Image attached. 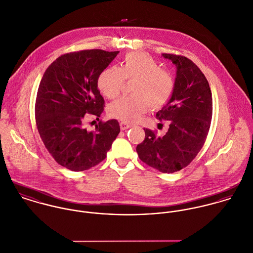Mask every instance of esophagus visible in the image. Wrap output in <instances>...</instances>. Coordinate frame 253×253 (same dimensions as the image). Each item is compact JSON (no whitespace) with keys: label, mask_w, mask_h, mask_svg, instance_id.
<instances>
[{"label":"esophagus","mask_w":253,"mask_h":253,"mask_svg":"<svg viewBox=\"0 0 253 253\" xmlns=\"http://www.w3.org/2000/svg\"><path fill=\"white\" fill-rule=\"evenodd\" d=\"M120 127H121L122 130H126V129H128L129 127H131V126H130V125H127V124H126V123H121V124H120Z\"/></svg>","instance_id":"1"}]
</instances>
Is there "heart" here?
Returning <instances> with one entry per match:
<instances>
[{
    "instance_id": "1",
    "label": "heart",
    "mask_w": 253,
    "mask_h": 253,
    "mask_svg": "<svg viewBox=\"0 0 253 253\" xmlns=\"http://www.w3.org/2000/svg\"><path fill=\"white\" fill-rule=\"evenodd\" d=\"M127 81H136L132 96H124L113 102L109 115L124 123H133L150 107L162 108L174 90V79L150 55L142 52L127 54L122 67L110 66L98 77V88L109 99L116 98Z\"/></svg>"
}]
</instances>
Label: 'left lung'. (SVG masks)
<instances>
[{
    "label": "left lung",
    "instance_id": "obj_1",
    "mask_svg": "<svg viewBox=\"0 0 253 253\" xmlns=\"http://www.w3.org/2000/svg\"><path fill=\"white\" fill-rule=\"evenodd\" d=\"M176 67L174 90L156 117L169 124L164 136L144 128V141L137 145L139 159L163 173L187 167L207 139L211 117L212 96L208 80L199 67L185 56L163 53Z\"/></svg>",
    "mask_w": 253,
    "mask_h": 253
}]
</instances>
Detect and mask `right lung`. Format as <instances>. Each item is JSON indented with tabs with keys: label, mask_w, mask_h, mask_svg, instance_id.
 Returning <instances> with one entry per match:
<instances>
[{
	"label": "right lung",
	"mask_w": 253,
	"mask_h": 253,
	"mask_svg": "<svg viewBox=\"0 0 253 253\" xmlns=\"http://www.w3.org/2000/svg\"><path fill=\"white\" fill-rule=\"evenodd\" d=\"M118 53L90 49L63 54L48 66L40 83L35 106L40 136L53 159L72 171L102 162L120 132L117 120L99 122L95 132L84 126V115L98 119L103 111L97 81Z\"/></svg>",
	"instance_id": "obj_1"
}]
</instances>
